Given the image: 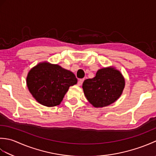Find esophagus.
I'll use <instances>...</instances> for the list:
<instances>
[{"label":"esophagus","instance_id":"34e87169","mask_svg":"<svg viewBox=\"0 0 156 156\" xmlns=\"http://www.w3.org/2000/svg\"><path fill=\"white\" fill-rule=\"evenodd\" d=\"M83 81H84V79H80V80H79L78 82V86L82 85V82H83Z\"/></svg>","mask_w":156,"mask_h":156}]
</instances>
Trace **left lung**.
Listing matches in <instances>:
<instances>
[{
  "label": "left lung",
  "instance_id": "obj_1",
  "mask_svg": "<svg viewBox=\"0 0 156 156\" xmlns=\"http://www.w3.org/2000/svg\"><path fill=\"white\" fill-rule=\"evenodd\" d=\"M125 88V79L113 67L98 69L95 77L85 80L82 84L87 100L94 107H104L120 97Z\"/></svg>",
  "mask_w": 156,
  "mask_h": 156
}]
</instances>
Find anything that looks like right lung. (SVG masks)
<instances>
[{
  "instance_id": "add662e5",
  "label": "right lung",
  "mask_w": 156,
  "mask_h": 156,
  "mask_svg": "<svg viewBox=\"0 0 156 156\" xmlns=\"http://www.w3.org/2000/svg\"><path fill=\"white\" fill-rule=\"evenodd\" d=\"M77 82L74 73L48 62L35 66L27 77V87L33 97L48 107L60 104L69 87Z\"/></svg>"
}]
</instances>
